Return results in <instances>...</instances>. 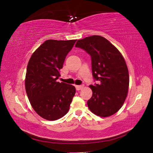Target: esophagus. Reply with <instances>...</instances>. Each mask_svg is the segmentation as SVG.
<instances>
[{
  "label": "esophagus",
  "instance_id": "obj_1",
  "mask_svg": "<svg viewBox=\"0 0 153 153\" xmlns=\"http://www.w3.org/2000/svg\"><path fill=\"white\" fill-rule=\"evenodd\" d=\"M83 87H84L83 85H76V88L77 91H79L81 89H82Z\"/></svg>",
  "mask_w": 153,
  "mask_h": 153
}]
</instances>
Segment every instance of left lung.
I'll list each match as a JSON object with an SVG mask.
<instances>
[{
  "label": "left lung",
  "mask_w": 153,
  "mask_h": 153,
  "mask_svg": "<svg viewBox=\"0 0 153 153\" xmlns=\"http://www.w3.org/2000/svg\"><path fill=\"white\" fill-rule=\"evenodd\" d=\"M91 57L93 76L99 84L89 85L93 95L87 105L95 115L108 117L121 108L128 95V69L122 54L110 41L93 35L77 41L75 45Z\"/></svg>",
  "instance_id": "1"
}]
</instances>
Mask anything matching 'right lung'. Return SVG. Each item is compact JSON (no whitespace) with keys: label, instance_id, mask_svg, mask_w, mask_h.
I'll return each instance as SVG.
<instances>
[{"label":"right lung","instance_id":"1","mask_svg":"<svg viewBox=\"0 0 153 153\" xmlns=\"http://www.w3.org/2000/svg\"><path fill=\"white\" fill-rule=\"evenodd\" d=\"M76 41H45L29 60L25 91L31 106L45 120L60 119L69 110L76 88L56 80L65 58Z\"/></svg>","mask_w":153,"mask_h":153}]
</instances>
